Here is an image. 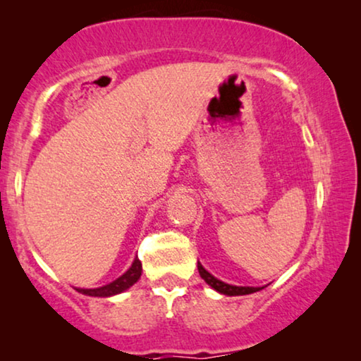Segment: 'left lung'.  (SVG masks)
Segmentation results:
<instances>
[{"instance_id": "8db88e82", "label": "left lung", "mask_w": 361, "mask_h": 361, "mask_svg": "<svg viewBox=\"0 0 361 361\" xmlns=\"http://www.w3.org/2000/svg\"><path fill=\"white\" fill-rule=\"evenodd\" d=\"M197 268H199V273L202 276V279H204L209 286H212V288H214L215 290H219L220 294H225V295H245V294H253V293H256V290L263 289V288H243V286L226 284V283H224V281L216 279L215 276H212L209 271H207L200 263H197Z\"/></svg>"}]
</instances>
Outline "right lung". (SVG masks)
<instances>
[{
    "mask_svg": "<svg viewBox=\"0 0 361 361\" xmlns=\"http://www.w3.org/2000/svg\"><path fill=\"white\" fill-rule=\"evenodd\" d=\"M141 271H142L141 261L136 258L135 261H133L131 268L128 269L125 274L120 276L116 281H113V283L103 286V288H97V289H77V290L78 293L87 294V295H95V298H108V295L123 293V290L131 288V286L135 284L137 279H140Z\"/></svg>",
    "mask_w": 361,
    "mask_h": 361,
    "instance_id": "right-lung-1",
    "label": "right lung"
}]
</instances>
